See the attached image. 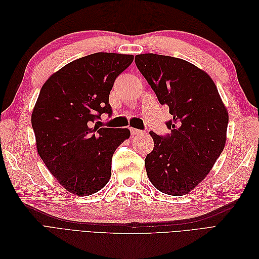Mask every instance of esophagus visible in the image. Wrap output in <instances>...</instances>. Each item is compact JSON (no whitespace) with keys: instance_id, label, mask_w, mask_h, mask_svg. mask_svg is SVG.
Listing matches in <instances>:
<instances>
[{"instance_id":"obj_1","label":"esophagus","mask_w":259,"mask_h":259,"mask_svg":"<svg viewBox=\"0 0 259 259\" xmlns=\"http://www.w3.org/2000/svg\"><path fill=\"white\" fill-rule=\"evenodd\" d=\"M131 134L133 135V136H136V135H142V134H144V131H142V130H137V128H131Z\"/></svg>"}]
</instances>
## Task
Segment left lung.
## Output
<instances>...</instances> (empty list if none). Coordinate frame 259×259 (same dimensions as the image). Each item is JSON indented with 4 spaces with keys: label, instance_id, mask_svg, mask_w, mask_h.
<instances>
[{
    "label": "left lung",
    "instance_id": "1",
    "mask_svg": "<svg viewBox=\"0 0 259 259\" xmlns=\"http://www.w3.org/2000/svg\"><path fill=\"white\" fill-rule=\"evenodd\" d=\"M135 64L161 105H167L170 134L150 132L153 150L145 165L163 193L184 195L209 173L226 144L228 112L209 75L184 59L156 54L135 56Z\"/></svg>",
    "mask_w": 259,
    "mask_h": 259
}]
</instances>
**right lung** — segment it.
<instances>
[{"label": "right lung", "mask_w": 259, "mask_h": 259, "mask_svg": "<svg viewBox=\"0 0 259 259\" xmlns=\"http://www.w3.org/2000/svg\"><path fill=\"white\" fill-rule=\"evenodd\" d=\"M133 60V55L95 53L69 62L42 86L31 116L37 152L75 195L108 184L112 155L131 135L128 128L101 127L99 120L103 113L111 116L109 95Z\"/></svg>", "instance_id": "1"}]
</instances>
